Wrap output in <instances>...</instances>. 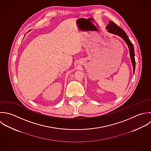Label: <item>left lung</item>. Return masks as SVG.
<instances>
[{"mask_svg": "<svg viewBox=\"0 0 151 151\" xmlns=\"http://www.w3.org/2000/svg\"><path fill=\"white\" fill-rule=\"evenodd\" d=\"M106 29H107V31L109 33H111L112 34H114L116 35H118L120 36L127 43V45L128 46L129 50V54H130V58L131 60L133 66V70L134 73L135 72V51H134V45L132 43V42L130 41L129 37H128L127 33L125 32V31L119 27L117 24H116L114 22L109 21V24L107 25Z\"/></svg>", "mask_w": 151, "mask_h": 151, "instance_id": "8db88e82", "label": "left lung"}]
</instances>
